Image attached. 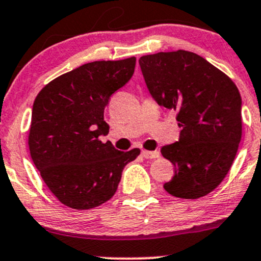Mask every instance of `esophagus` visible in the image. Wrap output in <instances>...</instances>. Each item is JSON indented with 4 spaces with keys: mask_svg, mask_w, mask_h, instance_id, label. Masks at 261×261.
Segmentation results:
<instances>
[{
    "mask_svg": "<svg viewBox=\"0 0 261 261\" xmlns=\"http://www.w3.org/2000/svg\"><path fill=\"white\" fill-rule=\"evenodd\" d=\"M141 154L145 157V159H147V160L159 159V157H160L159 151H146V150H142Z\"/></svg>",
    "mask_w": 261,
    "mask_h": 261,
    "instance_id": "esophagus-1",
    "label": "esophagus"
}]
</instances>
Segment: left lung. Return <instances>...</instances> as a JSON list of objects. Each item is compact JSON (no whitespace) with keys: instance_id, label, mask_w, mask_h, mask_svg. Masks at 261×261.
<instances>
[{"instance_id":"8db88e82","label":"left lung","mask_w":261,"mask_h":261,"mask_svg":"<svg viewBox=\"0 0 261 261\" xmlns=\"http://www.w3.org/2000/svg\"><path fill=\"white\" fill-rule=\"evenodd\" d=\"M148 91L177 111L179 140L161 148L174 166L163 188L197 199L216 190L230 170L242 139V98L233 80L196 53L160 51L140 58Z\"/></svg>"}]
</instances>
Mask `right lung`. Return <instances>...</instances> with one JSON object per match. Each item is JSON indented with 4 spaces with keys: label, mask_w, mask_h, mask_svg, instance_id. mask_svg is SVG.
<instances>
[{
    "label": "right lung",
    "mask_w": 261,
    "mask_h": 261,
    "mask_svg": "<svg viewBox=\"0 0 261 261\" xmlns=\"http://www.w3.org/2000/svg\"><path fill=\"white\" fill-rule=\"evenodd\" d=\"M136 58L98 61L48 83L32 109L28 146L51 193L73 210H90L115 194L122 170L140 154L110 141L104 110L110 96L133 76Z\"/></svg>",
    "instance_id": "obj_1"
}]
</instances>
